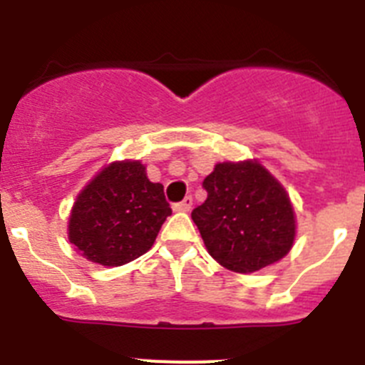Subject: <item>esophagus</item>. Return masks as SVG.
<instances>
[{
	"label": "esophagus",
	"instance_id": "1",
	"mask_svg": "<svg viewBox=\"0 0 365 365\" xmlns=\"http://www.w3.org/2000/svg\"><path fill=\"white\" fill-rule=\"evenodd\" d=\"M192 205H193V199L188 195V197H185L180 202H175V205H173V210H175V212H188L190 208H192Z\"/></svg>",
	"mask_w": 365,
	"mask_h": 365
}]
</instances>
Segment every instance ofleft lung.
I'll return each instance as SVG.
<instances>
[{"label":"left lung","mask_w":365,"mask_h":365,"mask_svg":"<svg viewBox=\"0 0 365 365\" xmlns=\"http://www.w3.org/2000/svg\"><path fill=\"white\" fill-rule=\"evenodd\" d=\"M202 186L208 197L193 208L192 219L219 265L256 272L289 254L296 237L294 208L263 164L219 163Z\"/></svg>","instance_id":"8db88e82"}]
</instances>
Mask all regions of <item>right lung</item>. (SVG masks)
Listing matches in <instances>:
<instances>
[{"label": "right lung", "mask_w": 365, "mask_h": 365, "mask_svg": "<svg viewBox=\"0 0 365 365\" xmlns=\"http://www.w3.org/2000/svg\"><path fill=\"white\" fill-rule=\"evenodd\" d=\"M172 214L160 182L140 160H115L76 195L67 234L86 259L120 267L146 254Z\"/></svg>", "instance_id": "add662e5"}]
</instances>
